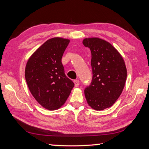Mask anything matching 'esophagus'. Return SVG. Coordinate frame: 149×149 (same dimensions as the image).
Instances as JSON below:
<instances>
[{
  "label": "esophagus",
  "instance_id": "1",
  "mask_svg": "<svg viewBox=\"0 0 149 149\" xmlns=\"http://www.w3.org/2000/svg\"><path fill=\"white\" fill-rule=\"evenodd\" d=\"M74 84H75V87H78L79 86V80H74Z\"/></svg>",
  "mask_w": 149,
  "mask_h": 149
}]
</instances>
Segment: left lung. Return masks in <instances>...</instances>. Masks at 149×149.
Returning a JSON list of instances; mask_svg holds the SVG:
<instances>
[{"mask_svg": "<svg viewBox=\"0 0 149 149\" xmlns=\"http://www.w3.org/2000/svg\"><path fill=\"white\" fill-rule=\"evenodd\" d=\"M91 52L93 79L85 90L87 104L95 110H103L114 104L122 94L127 78L124 60L109 42L99 37L83 40Z\"/></svg>", "mask_w": 149, "mask_h": 149, "instance_id": "8db88e82", "label": "left lung"}]
</instances>
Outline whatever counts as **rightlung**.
I'll list each match as a JSON object with an SVG mask.
<instances>
[{
	"mask_svg": "<svg viewBox=\"0 0 149 149\" xmlns=\"http://www.w3.org/2000/svg\"><path fill=\"white\" fill-rule=\"evenodd\" d=\"M70 39L54 37L44 42L29 58L25 77L33 97L49 110L61 108L74 84L64 74L62 57Z\"/></svg>",
	"mask_w": 149,
	"mask_h": 149,
	"instance_id": "right-lung-1",
	"label": "right lung"
}]
</instances>
